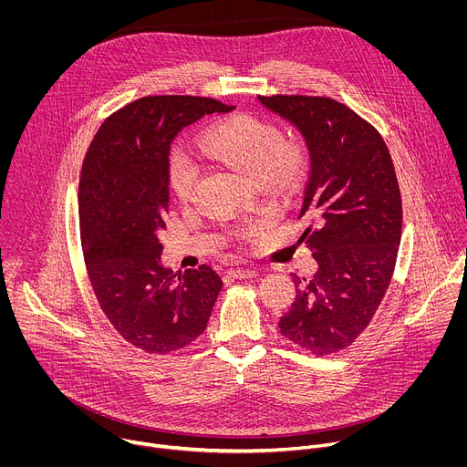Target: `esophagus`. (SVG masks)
I'll list each match as a JSON object with an SVG mask.
<instances>
[{"label":"esophagus","instance_id":"1","mask_svg":"<svg viewBox=\"0 0 467 467\" xmlns=\"http://www.w3.org/2000/svg\"><path fill=\"white\" fill-rule=\"evenodd\" d=\"M227 275L234 277V279H253V277H256V272L251 268H231V270H227Z\"/></svg>","mask_w":467,"mask_h":467}]
</instances>
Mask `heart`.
I'll return each mask as SVG.
<instances>
[{
  "label": "heart",
  "mask_w": 467,
  "mask_h": 467,
  "mask_svg": "<svg viewBox=\"0 0 467 467\" xmlns=\"http://www.w3.org/2000/svg\"><path fill=\"white\" fill-rule=\"evenodd\" d=\"M202 151L222 161L251 179L254 184L292 186L305 166V148L285 140L283 130L251 114H234L214 127L202 139ZM199 170L184 151H173L168 159V184L181 202L192 195Z\"/></svg>",
  "instance_id": "1"
}]
</instances>
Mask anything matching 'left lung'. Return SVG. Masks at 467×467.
<instances>
[{"instance_id": "1", "label": "left lung", "mask_w": 467, "mask_h": 467, "mask_svg": "<svg viewBox=\"0 0 467 467\" xmlns=\"http://www.w3.org/2000/svg\"><path fill=\"white\" fill-rule=\"evenodd\" d=\"M299 129L310 177L301 240L317 260L310 281L294 277L296 301L281 335L314 355L351 346L375 316L395 268L403 205L389 151L355 110L321 96H258Z\"/></svg>"}]
</instances>
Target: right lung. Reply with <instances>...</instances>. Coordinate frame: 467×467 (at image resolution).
Listing matches in <instances>:
<instances>
[{
  "label": "right lung",
  "instance_id": "1",
  "mask_svg": "<svg viewBox=\"0 0 467 467\" xmlns=\"http://www.w3.org/2000/svg\"><path fill=\"white\" fill-rule=\"evenodd\" d=\"M234 107L197 96H148L112 112L87 151L79 227L90 285L119 337L146 353L186 348L207 328L223 286L207 264L173 274L161 264L168 157L179 130Z\"/></svg>",
  "mask_w": 467,
  "mask_h": 467
}]
</instances>
